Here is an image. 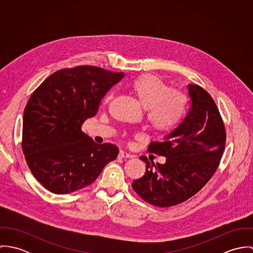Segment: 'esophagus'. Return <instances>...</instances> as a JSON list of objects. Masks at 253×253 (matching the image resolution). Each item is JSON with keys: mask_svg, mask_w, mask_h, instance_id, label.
I'll return each instance as SVG.
<instances>
[{"mask_svg": "<svg viewBox=\"0 0 253 253\" xmlns=\"http://www.w3.org/2000/svg\"><path fill=\"white\" fill-rule=\"evenodd\" d=\"M119 157H120V158H123V159H127V158H131V155H129L128 153H126V152H125V151H120Z\"/></svg>", "mask_w": 253, "mask_h": 253, "instance_id": "esophagus-1", "label": "esophagus"}]
</instances>
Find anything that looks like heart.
I'll list each match as a JSON object with an SVG mask.
<instances>
[{"instance_id": "obj_1", "label": "heart", "mask_w": 253, "mask_h": 253, "mask_svg": "<svg viewBox=\"0 0 253 253\" xmlns=\"http://www.w3.org/2000/svg\"><path fill=\"white\" fill-rule=\"evenodd\" d=\"M130 89L140 104L147 109V121L150 127L158 133L169 134L177 129L183 123L188 109L187 96L162 78L145 74L130 83ZM109 91L104 102L113 98Z\"/></svg>"}]
</instances>
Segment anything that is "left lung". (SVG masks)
I'll return each mask as SVG.
<instances>
[{
    "label": "left lung",
    "instance_id": "left-lung-1",
    "mask_svg": "<svg viewBox=\"0 0 253 253\" xmlns=\"http://www.w3.org/2000/svg\"><path fill=\"white\" fill-rule=\"evenodd\" d=\"M190 110L180 126L163 142H151L148 152L165 156L166 164L146 163L144 176L132 182L145 202L169 208L196 195L215 173L226 142V130L216 104L198 84L188 85Z\"/></svg>",
    "mask_w": 253,
    "mask_h": 253
}]
</instances>
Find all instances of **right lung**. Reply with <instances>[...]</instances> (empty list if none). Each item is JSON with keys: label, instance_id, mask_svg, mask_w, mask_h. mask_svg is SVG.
Instances as JSON below:
<instances>
[{"label": "right lung", "instance_id": "obj_1", "mask_svg": "<svg viewBox=\"0 0 253 253\" xmlns=\"http://www.w3.org/2000/svg\"><path fill=\"white\" fill-rule=\"evenodd\" d=\"M124 76L97 66L65 68L31 94L23 114L22 151L34 177L51 193L69 194L91 184L117 158V146L95 143L82 126Z\"/></svg>", "mask_w": 253, "mask_h": 253}]
</instances>
